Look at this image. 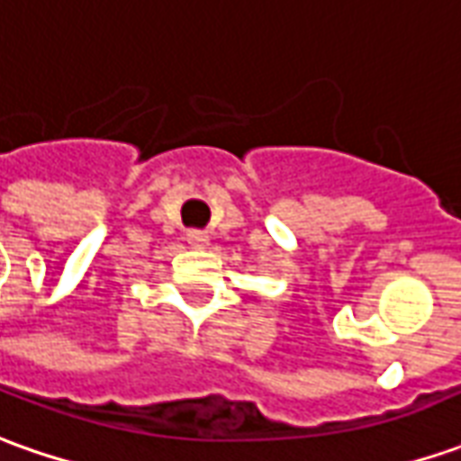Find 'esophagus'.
<instances>
[{
    "label": "esophagus",
    "instance_id": "1",
    "mask_svg": "<svg viewBox=\"0 0 461 461\" xmlns=\"http://www.w3.org/2000/svg\"><path fill=\"white\" fill-rule=\"evenodd\" d=\"M186 242H189V247H194V249H204L206 244H209V234L202 230H189L186 231Z\"/></svg>",
    "mask_w": 461,
    "mask_h": 461
}]
</instances>
